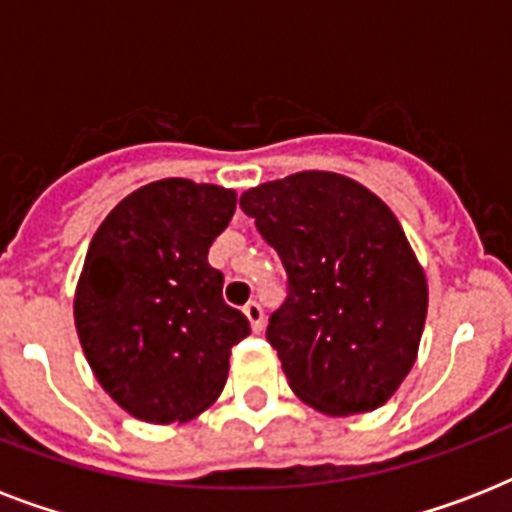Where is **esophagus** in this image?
I'll list each match as a JSON object with an SVG mask.
<instances>
[{
	"mask_svg": "<svg viewBox=\"0 0 512 512\" xmlns=\"http://www.w3.org/2000/svg\"><path fill=\"white\" fill-rule=\"evenodd\" d=\"M244 316H247L249 327H252V332H263V324H265V316H263V308L257 303H249L247 308H244Z\"/></svg>",
	"mask_w": 512,
	"mask_h": 512,
	"instance_id": "obj_1",
	"label": "esophagus"
}]
</instances>
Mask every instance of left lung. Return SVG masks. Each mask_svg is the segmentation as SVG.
Listing matches in <instances>:
<instances>
[{
    "mask_svg": "<svg viewBox=\"0 0 512 512\" xmlns=\"http://www.w3.org/2000/svg\"><path fill=\"white\" fill-rule=\"evenodd\" d=\"M289 297L268 324L292 393L329 417L374 412L412 372L428 279L398 217L353 177L295 172L241 193Z\"/></svg>",
    "mask_w": 512,
    "mask_h": 512,
    "instance_id": "8db88e82",
    "label": "left lung"
}]
</instances>
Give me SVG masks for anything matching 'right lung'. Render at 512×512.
<instances>
[{
  "label": "right lung",
  "instance_id": "obj_1",
  "mask_svg": "<svg viewBox=\"0 0 512 512\" xmlns=\"http://www.w3.org/2000/svg\"><path fill=\"white\" fill-rule=\"evenodd\" d=\"M233 212V188L164 177L124 196L92 236L74 324L100 388L135 420L188 422L223 393L249 321L223 303L207 255Z\"/></svg>",
  "mask_w": 512,
  "mask_h": 512
}]
</instances>
